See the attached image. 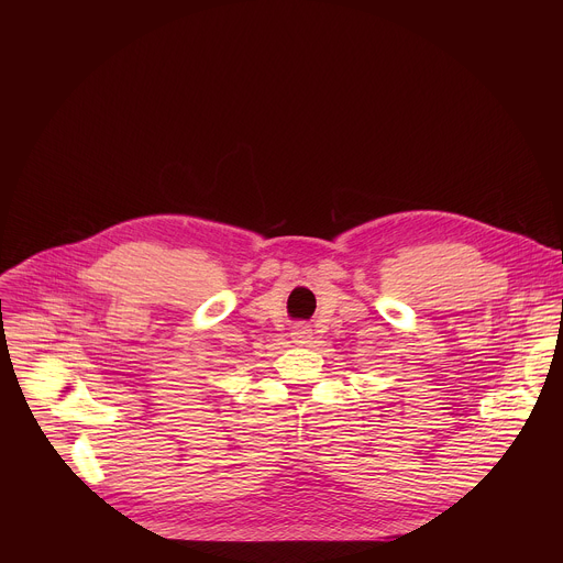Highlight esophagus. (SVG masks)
Here are the masks:
<instances>
[{"label": "esophagus", "mask_w": 563, "mask_h": 563, "mask_svg": "<svg viewBox=\"0 0 563 563\" xmlns=\"http://www.w3.org/2000/svg\"><path fill=\"white\" fill-rule=\"evenodd\" d=\"M291 339H294V343H307V341L311 339V330H309V325L298 323V325L291 330Z\"/></svg>", "instance_id": "34e87169"}]
</instances>
